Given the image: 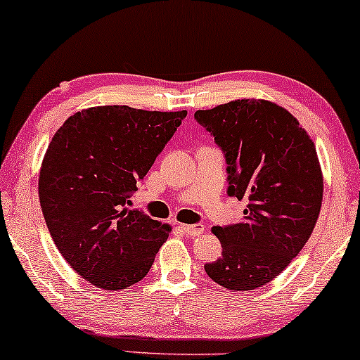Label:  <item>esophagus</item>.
I'll use <instances>...</instances> for the list:
<instances>
[{"label":"esophagus","instance_id":"esophagus-1","mask_svg":"<svg viewBox=\"0 0 360 360\" xmlns=\"http://www.w3.org/2000/svg\"><path fill=\"white\" fill-rule=\"evenodd\" d=\"M180 228H181V231H184L186 236H190V238L200 236L205 231V226L201 224V223H198V224H181Z\"/></svg>","mask_w":360,"mask_h":360}]
</instances>
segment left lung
<instances>
[{
  "label": "left lung",
  "mask_w": 360,
  "mask_h": 360,
  "mask_svg": "<svg viewBox=\"0 0 360 360\" xmlns=\"http://www.w3.org/2000/svg\"><path fill=\"white\" fill-rule=\"evenodd\" d=\"M195 120L223 150L228 195L248 201L239 223L213 228L223 254L205 272L234 292L259 288L297 257L316 224L323 200L316 149L287 110L265 100L200 110Z\"/></svg>",
  "instance_id": "1"
}]
</instances>
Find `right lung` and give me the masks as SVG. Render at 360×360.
I'll return each mask as SVG.
<instances>
[{
  "mask_svg": "<svg viewBox=\"0 0 360 360\" xmlns=\"http://www.w3.org/2000/svg\"><path fill=\"white\" fill-rule=\"evenodd\" d=\"M185 116L96 106L52 137L39 175L44 219L63 259L95 287L141 282L169 238V224L126 205Z\"/></svg>",
  "mask_w": 360,
  "mask_h": 360,
  "instance_id": "1",
  "label": "right lung"
}]
</instances>
